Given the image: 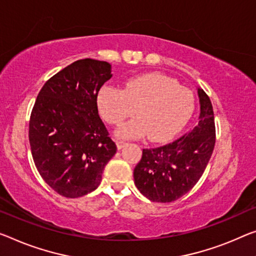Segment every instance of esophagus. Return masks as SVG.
Wrapping results in <instances>:
<instances>
[{"label":"esophagus","mask_w":256,"mask_h":256,"mask_svg":"<svg viewBox=\"0 0 256 256\" xmlns=\"http://www.w3.org/2000/svg\"><path fill=\"white\" fill-rule=\"evenodd\" d=\"M127 144H128L127 142H124V140H116V146H118V148H119V150L124 148Z\"/></svg>","instance_id":"obj_1"}]
</instances>
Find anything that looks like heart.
Returning <instances> with one entry per match:
<instances>
[{
    "mask_svg": "<svg viewBox=\"0 0 256 256\" xmlns=\"http://www.w3.org/2000/svg\"><path fill=\"white\" fill-rule=\"evenodd\" d=\"M97 105L103 119L111 124H119L137 113L118 129L120 137L148 136L153 142H164L176 135L190 120L194 111V96L174 78L150 73L130 78L124 89L110 86L102 88Z\"/></svg>",
    "mask_w": 256,
    "mask_h": 256,
    "instance_id": "obj_1",
    "label": "heart"
}]
</instances>
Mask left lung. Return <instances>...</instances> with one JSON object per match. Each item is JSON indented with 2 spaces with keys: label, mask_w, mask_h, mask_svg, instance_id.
Segmentation results:
<instances>
[{
  "label": "left lung",
  "mask_w": 256,
  "mask_h": 256,
  "mask_svg": "<svg viewBox=\"0 0 256 256\" xmlns=\"http://www.w3.org/2000/svg\"><path fill=\"white\" fill-rule=\"evenodd\" d=\"M199 122L164 146L144 148L134 169L140 192L151 202H172L188 194L202 178L215 145L214 112L210 97L198 88Z\"/></svg>",
  "instance_id": "8db88e82"
}]
</instances>
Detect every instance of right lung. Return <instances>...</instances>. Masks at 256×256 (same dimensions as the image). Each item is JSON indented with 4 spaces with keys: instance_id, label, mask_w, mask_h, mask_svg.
<instances>
[{
    "instance_id": "add662e5",
    "label": "right lung",
    "mask_w": 256,
    "mask_h": 256,
    "mask_svg": "<svg viewBox=\"0 0 256 256\" xmlns=\"http://www.w3.org/2000/svg\"><path fill=\"white\" fill-rule=\"evenodd\" d=\"M112 78L108 62L80 60L46 82L30 119L38 172L66 198L96 190L116 145L98 114V92Z\"/></svg>"
}]
</instances>
